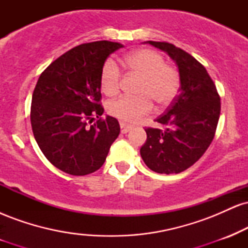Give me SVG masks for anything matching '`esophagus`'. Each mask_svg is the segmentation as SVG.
I'll use <instances>...</instances> for the list:
<instances>
[{"instance_id":"esophagus-1","label":"esophagus","mask_w":248,"mask_h":248,"mask_svg":"<svg viewBox=\"0 0 248 248\" xmlns=\"http://www.w3.org/2000/svg\"><path fill=\"white\" fill-rule=\"evenodd\" d=\"M120 128H121V133L126 134V133L129 132V130L132 129L133 127L130 126V124H126L124 122H120Z\"/></svg>"}]
</instances>
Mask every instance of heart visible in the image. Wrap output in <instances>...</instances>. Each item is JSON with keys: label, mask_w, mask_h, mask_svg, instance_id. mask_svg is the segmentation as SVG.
I'll use <instances>...</instances> for the list:
<instances>
[{"label": "heart", "mask_w": 248, "mask_h": 248, "mask_svg": "<svg viewBox=\"0 0 248 248\" xmlns=\"http://www.w3.org/2000/svg\"><path fill=\"white\" fill-rule=\"evenodd\" d=\"M124 65L134 75L141 77L136 96H121L110 101L107 112L124 122H134L148 114L155 101L160 107H166L177 95L181 79L172 66L166 64L163 56L149 49L133 51L124 57ZM121 73L113 59H107L102 65L99 85L108 96L118 94L120 90Z\"/></svg>", "instance_id": "b5f03b06"}]
</instances>
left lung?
<instances>
[{"label":"left lung","instance_id":"8db88e82","mask_svg":"<svg viewBox=\"0 0 248 248\" xmlns=\"http://www.w3.org/2000/svg\"><path fill=\"white\" fill-rule=\"evenodd\" d=\"M169 55L178 67L181 87L156 122L166 129L146 128L140 154L146 166L158 173H178L195 164L215 138L220 115V96L203 65L184 50L167 42L148 41Z\"/></svg>","mask_w":248,"mask_h":248}]
</instances>
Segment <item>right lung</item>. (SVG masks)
Returning <instances> with one entry per match:
<instances>
[{"label":"right lung","mask_w":248,"mask_h":248,"mask_svg":"<svg viewBox=\"0 0 248 248\" xmlns=\"http://www.w3.org/2000/svg\"><path fill=\"white\" fill-rule=\"evenodd\" d=\"M120 43L99 41L73 47L39 76L30 120L42 153L56 168L73 176L100 169L120 134L113 116L102 119L99 77L104 62ZM98 120L92 123L94 116Z\"/></svg>","instance_id":"1"}]
</instances>
